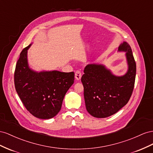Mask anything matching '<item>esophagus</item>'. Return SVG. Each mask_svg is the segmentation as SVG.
Wrapping results in <instances>:
<instances>
[{"instance_id":"34e87169","label":"esophagus","mask_w":153,"mask_h":153,"mask_svg":"<svg viewBox=\"0 0 153 153\" xmlns=\"http://www.w3.org/2000/svg\"><path fill=\"white\" fill-rule=\"evenodd\" d=\"M81 76H82V74H81V73L80 71H77L75 72V78H76V80H77V81L80 80L81 78Z\"/></svg>"}]
</instances>
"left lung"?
Returning <instances> with one entry per match:
<instances>
[{"mask_svg":"<svg viewBox=\"0 0 153 153\" xmlns=\"http://www.w3.org/2000/svg\"><path fill=\"white\" fill-rule=\"evenodd\" d=\"M118 52H125L128 71L116 76L102 64L87 65L81 77L86 110L96 118L115 114L128 103L134 88L136 63L130 45L123 42Z\"/></svg>","mask_w":153,"mask_h":153,"instance_id":"1","label":"left lung"}]
</instances>
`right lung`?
<instances>
[{"mask_svg": "<svg viewBox=\"0 0 153 153\" xmlns=\"http://www.w3.org/2000/svg\"><path fill=\"white\" fill-rule=\"evenodd\" d=\"M24 48L16 65L15 86L26 109L36 118L49 119L58 114L63 100L74 82V73L58 71L36 72L30 68Z\"/></svg>", "mask_w": 153, "mask_h": 153, "instance_id": "add662e5", "label": "right lung"}]
</instances>
